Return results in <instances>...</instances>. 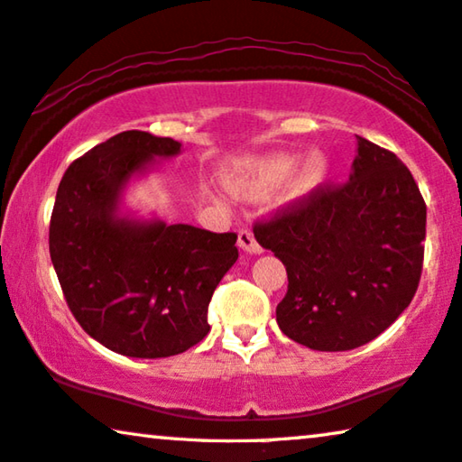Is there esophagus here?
<instances>
[{
	"label": "esophagus",
	"instance_id": "34e87169",
	"mask_svg": "<svg viewBox=\"0 0 462 462\" xmlns=\"http://www.w3.org/2000/svg\"><path fill=\"white\" fill-rule=\"evenodd\" d=\"M238 246L246 253H263V249H261V245L257 243V238H254V234L249 230V228H243L238 232Z\"/></svg>",
	"mask_w": 462,
	"mask_h": 462
}]
</instances>
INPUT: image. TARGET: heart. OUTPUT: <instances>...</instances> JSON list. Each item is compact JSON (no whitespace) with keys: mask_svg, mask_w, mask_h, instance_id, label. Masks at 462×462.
<instances>
[{"mask_svg":"<svg viewBox=\"0 0 462 462\" xmlns=\"http://www.w3.org/2000/svg\"><path fill=\"white\" fill-rule=\"evenodd\" d=\"M299 168V157L294 155H273L270 160L261 162L251 174H238L230 178V187L245 197H263L267 190L288 180ZM328 171V163L323 157H313L307 163L302 174L300 189L313 190L323 182Z\"/></svg>","mask_w":462,"mask_h":462,"instance_id":"1","label":"heart"}]
</instances>
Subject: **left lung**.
I'll list each match as a JSON object with an SVG mask.
<instances>
[{
  "label": "left lung",
  "instance_id": "1",
  "mask_svg": "<svg viewBox=\"0 0 462 462\" xmlns=\"http://www.w3.org/2000/svg\"><path fill=\"white\" fill-rule=\"evenodd\" d=\"M428 208L392 151L359 136L346 182H323L257 219L254 238L286 265L275 319L313 350H350L377 338L415 297Z\"/></svg>",
  "mask_w": 462,
  "mask_h": 462
}]
</instances>
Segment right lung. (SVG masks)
Segmentation results:
<instances>
[{
  "instance_id": "add662e5",
  "label": "right lung",
  "mask_w": 462,
  "mask_h": 462,
  "mask_svg": "<svg viewBox=\"0 0 462 462\" xmlns=\"http://www.w3.org/2000/svg\"><path fill=\"white\" fill-rule=\"evenodd\" d=\"M180 143L126 130L70 163L50 222L61 292L85 332L118 355H180L209 332L208 309L236 263V234L118 217L130 178Z\"/></svg>"
}]
</instances>
